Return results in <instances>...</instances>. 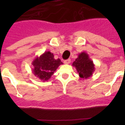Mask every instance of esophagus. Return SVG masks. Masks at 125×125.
<instances>
[{"label":"esophagus","mask_w":125,"mask_h":125,"mask_svg":"<svg viewBox=\"0 0 125 125\" xmlns=\"http://www.w3.org/2000/svg\"><path fill=\"white\" fill-rule=\"evenodd\" d=\"M70 62H71L70 59H66V60L64 61V63L66 64H68L70 63Z\"/></svg>","instance_id":"obj_1"}]
</instances>
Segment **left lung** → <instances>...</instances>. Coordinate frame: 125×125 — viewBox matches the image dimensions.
<instances>
[{"label": "left lung", "instance_id": "obj_1", "mask_svg": "<svg viewBox=\"0 0 125 125\" xmlns=\"http://www.w3.org/2000/svg\"><path fill=\"white\" fill-rule=\"evenodd\" d=\"M72 65L77 70L79 77L84 79H89L92 76L93 73L95 70L93 61L85 52L79 53Z\"/></svg>", "mask_w": 125, "mask_h": 125}]
</instances>
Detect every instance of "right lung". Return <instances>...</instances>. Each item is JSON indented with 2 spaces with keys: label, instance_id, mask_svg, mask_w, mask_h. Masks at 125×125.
I'll return each mask as SVG.
<instances>
[{
  "label": "right lung",
  "instance_id": "right-lung-1",
  "mask_svg": "<svg viewBox=\"0 0 125 125\" xmlns=\"http://www.w3.org/2000/svg\"><path fill=\"white\" fill-rule=\"evenodd\" d=\"M62 62L59 59H55L54 54L50 51H45L39 57L37 56L32 62L34 76L43 81L49 80Z\"/></svg>",
  "mask_w": 125,
  "mask_h": 125
}]
</instances>
